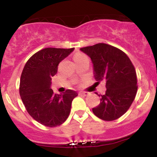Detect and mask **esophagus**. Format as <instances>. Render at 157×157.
I'll list each match as a JSON object with an SVG mask.
<instances>
[{
    "label": "esophagus",
    "mask_w": 157,
    "mask_h": 157,
    "mask_svg": "<svg viewBox=\"0 0 157 157\" xmlns=\"http://www.w3.org/2000/svg\"><path fill=\"white\" fill-rule=\"evenodd\" d=\"M80 95H82V96H84V97H86V96H88V95L89 94V92H86V91H80Z\"/></svg>",
    "instance_id": "esophagus-1"
}]
</instances>
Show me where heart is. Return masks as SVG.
Listing matches in <instances>:
<instances>
[{"label":"heart","mask_w":157,"mask_h":157,"mask_svg":"<svg viewBox=\"0 0 157 157\" xmlns=\"http://www.w3.org/2000/svg\"><path fill=\"white\" fill-rule=\"evenodd\" d=\"M85 57V55H81V54H78V55H75V60L76 61V60H79V59L82 58V57Z\"/></svg>","instance_id":"b5f03b06"}]
</instances>
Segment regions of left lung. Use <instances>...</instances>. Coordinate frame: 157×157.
I'll use <instances>...</instances> for the list:
<instances>
[{
    "label": "left lung",
    "instance_id": "obj_1",
    "mask_svg": "<svg viewBox=\"0 0 157 157\" xmlns=\"http://www.w3.org/2000/svg\"><path fill=\"white\" fill-rule=\"evenodd\" d=\"M80 51L91 58L97 82L106 83L105 94L92 109L93 113L105 121L120 118L130 108L137 91L136 74L131 60L120 49L105 44L81 48Z\"/></svg>",
    "mask_w": 157,
    "mask_h": 157
}]
</instances>
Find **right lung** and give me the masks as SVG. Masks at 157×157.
Returning <instances> with one entry per match:
<instances>
[{"label": "right lung", "mask_w": 157, "mask_h": 157, "mask_svg": "<svg viewBox=\"0 0 157 157\" xmlns=\"http://www.w3.org/2000/svg\"><path fill=\"white\" fill-rule=\"evenodd\" d=\"M75 49L46 48L27 61L20 81V95L32 118L47 127H56L66 121L77 91L68 89L57 94L51 89L52 78L57 66Z\"/></svg>", "instance_id": "1"}]
</instances>
